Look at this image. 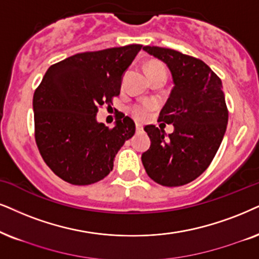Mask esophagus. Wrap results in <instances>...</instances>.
<instances>
[{
	"mask_svg": "<svg viewBox=\"0 0 259 259\" xmlns=\"http://www.w3.org/2000/svg\"><path fill=\"white\" fill-rule=\"evenodd\" d=\"M143 130V126L141 124H136V133H141Z\"/></svg>",
	"mask_w": 259,
	"mask_h": 259,
	"instance_id": "esophagus-1",
	"label": "esophagus"
}]
</instances>
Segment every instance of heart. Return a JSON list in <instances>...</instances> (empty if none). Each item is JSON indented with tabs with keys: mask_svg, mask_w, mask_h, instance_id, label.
Returning a JSON list of instances; mask_svg holds the SVG:
<instances>
[{
	"mask_svg": "<svg viewBox=\"0 0 259 259\" xmlns=\"http://www.w3.org/2000/svg\"><path fill=\"white\" fill-rule=\"evenodd\" d=\"M147 70H148L149 75L163 73L166 74V68L165 65L160 62H150V63L147 65ZM154 109V105L152 103H142L137 104V105H134L132 107V114L135 117L136 119L139 120H146L149 117L150 111Z\"/></svg>",
	"mask_w": 259,
	"mask_h": 259,
	"instance_id": "obj_1",
	"label": "heart"
}]
</instances>
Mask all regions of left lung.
Returning a JSON list of instances; mask_svg holds the SVG:
<instances>
[{
	"mask_svg": "<svg viewBox=\"0 0 259 259\" xmlns=\"http://www.w3.org/2000/svg\"><path fill=\"white\" fill-rule=\"evenodd\" d=\"M143 50L168 67L175 87L160 111L158 122L173 124L175 132L145 126L149 149L141 159L154 182L182 186L195 181L214 159L228 122L220 77L204 62L172 49L145 47Z\"/></svg>",
	"mask_w": 259,
	"mask_h": 259,
	"instance_id": "1",
	"label": "left lung"
}]
</instances>
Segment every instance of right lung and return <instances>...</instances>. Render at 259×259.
<instances>
[{"mask_svg": "<svg viewBox=\"0 0 259 259\" xmlns=\"http://www.w3.org/2000/svg\"><path fill=\"white\" fill-rule=\"evenodd\" d=\"M142 45L76 54L52 64L33 96L34 137L42 160L73 185L101 181L113 168L120 147L135 134L127 116L113 127L97 122L99 107H111L124 71Z\"/></svg>", "mask_w": 259, "mask_h": 259, "instance_id": "obj_1", "label": "right lung"}]
</instances>
